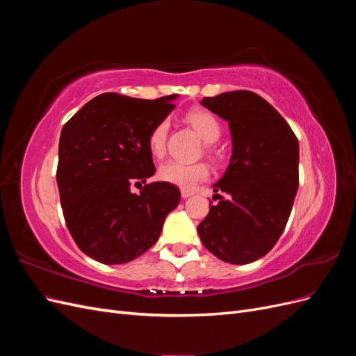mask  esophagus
Returning a JSON list of instances; mask_svg holds the SVG:
<instances>
[{
  "label": "esophagus",
  "instance_id": "1",
  "mask_svg": "<svg viewBox=\"0 0 356 356\" xmlns=\"http://www.w3.org/2000/svg\"><path fill=\"white\" fill-rule=\"evenodd\" d=\"M181 196H182V199H187V197L193 196V191L187 190V188H181Z\"/></svg>",
  "mask_w": 356,
  "mask_h": 356
}]
</instances>
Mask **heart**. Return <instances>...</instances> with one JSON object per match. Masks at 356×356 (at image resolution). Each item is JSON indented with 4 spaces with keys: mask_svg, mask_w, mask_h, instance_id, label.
I'll list each match as a JSON object with an SVG mask.
<instances>
[{
    "mask_svg": "<svg viewBox=\"0 0 356 356\" xmlns=\"http://www.w3.org/2000/svg\"><path fill=\"white\" fill-rule=\"evenodd\" d=\"M186 120L196 129V132L200 135L207 144L217 143L221 136V126L212 113L204 110H193L187 113ZM169 135V120L163 118L153 126L148 134L147 143L148 149L154 157H161L166 152V143ZM211 174L209 166L204 161H197V163H182L178 160H168L161 163L157 170V177L182 188H190L197 182L208 179Z\"/></svg>",
    "mask_w": 356,
    "mask_h": 356,
    "instance_id": "1",
    "label": "heart"
}]
</instances>
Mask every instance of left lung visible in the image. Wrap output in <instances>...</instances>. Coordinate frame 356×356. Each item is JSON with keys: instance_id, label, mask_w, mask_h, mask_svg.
Listing matches in <instances>:
<instances>
[{"instance_id": "1", "label": "left lung", "mask_w": 356, "mask_h": 356, "mask_svg": "<svg viewBox=\"0 0 356 356\" xmlns=\"http://www.w3.org/2000/svg\"><path fill=\"white\" fill-rule=\"evenodd\" d=\"M229 122L233 154L213 191L220 202L199 225L220 260L248 264L266 255L285 229L298 188V139L273 106L250 90L203 98Z\"/></svg>"}]
</instances>
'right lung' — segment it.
<instances>
[{"label":"right lung","instance_id":"add662e5","mask_svg":"<svg viewBox=\"0 0 356 356\" xmlns=\"http://www.w3.org/2000/svg\"><path fill=\"white\" fill-rule=\"evenodd\" d=\"M175 98L102 93L62 127L56 181L63 218L74 242L96 261L122 264L144 254L179 203V190L163 181L149 182L139 195L130 191L154 175L147 138L175 108Z\"/></svg>","mask_w":356,"mask_h":356}]
</instances>
